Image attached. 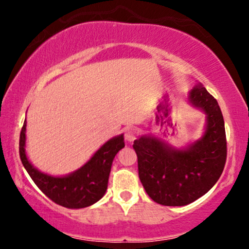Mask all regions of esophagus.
I'll return each mask as SVG.
<instances>
[{
  "instance_id": "1",
  "label": "esophagus",
  "mask_w": 249,
  "mask_h": 249,
  "mask_svg": "<svg viewBox=\"0 0 249 249\" xmlns=\"http://www.w3.org/2000/svg\"><path fill=\"white\" fill-rule=\"evenodd\" d=\"M137 136V130L135 128H127L124 131V138L128 142H132Z\"/></svg>"
}]
</instances>
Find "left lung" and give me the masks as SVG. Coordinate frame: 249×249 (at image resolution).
Wrapping results in <instances>:
<instances>
[{
    "label": "left lung",
    "mask_w": 249,
    "mask_h": 249,
    "mask_svg": "<svg viewBox=\"0 0 249 249\" xmlns=\"http://www.w3.org/2000/svg\"><path fill=\"white\" fill-rule=\"evenodd\" d=\"M187 101L205 114L202 137L183 148H176L153 135L134 142L138 175L146 193L165 206H185L215 185L227 160L226 129L215 98L198 83Z\"/></svg>",
    "instance_id": "1"
}]
</instances>
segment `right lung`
<instances>
[{
    "mask_svg": "<svg viewBox=\"0 0 249 249\" xmlns=\"http://www.w3.org/2000/svg\"><path fill=\"white\" fill-rule=\"evenodd\" d=\"M26 125L20 132V159L36 186L54 203L68 209H83L98 202L107 189L112 162L124 147V135L115 136L101 146L76 171L66 176H51L36 169L26 154Z\"/></svg>",
    "mask_w": 249,
    "mask_h": 249,
    "instance_id": "add662e5",
    "label": "right lung"
}]
</instances>
